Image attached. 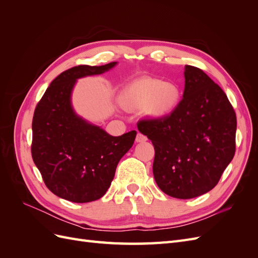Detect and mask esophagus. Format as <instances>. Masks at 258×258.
Returning <instances> with one entry per match:
<instances>
[{
	"label": "esophagus",
	"instance_id": "1",
	"mask_svg": "<svg viewBox=\"0 0 258 258\" xmlns=\"http://www.w3.org/2000/svg\"><path fill=\"white\" fill-rule=\"evenodd\" d=\"M146 140H147V138L145 136H143L142 134H140V132L137 135V138H136V141L137 142H139V143L140 142H145Z\"/></svg>",
	"mask_w": 258,
	"mask_h": 258
}]
</instances>
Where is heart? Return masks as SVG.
Returning <instances> with one entry per match:
<instances>
[{"label": "heart", "instance_id": "b5f03b06", "mask_svg": "<svg viewBox=\"0 0 258 258\" xmlns=\"http://www.w3.org/2000/svg\"><path fill=\"white\" fill-rule=\"evenodd\" d=\"M181 92L175 84L144 77L130 83L119 96L120 105L128 111L146 107L153 116H166L176 107Z\"/></svg>", "mask_w": 258, "mask_h": 258}]
</instances>
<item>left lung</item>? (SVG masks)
I'll list each match as a JSON object with an SVG mask.
<instances>
[{"label":"left lung","instance_id":"obj_1","mask_svg":"<svg viewBox=\"0 0 258 258\" xmlns=\"http://www.w3.org/2000/svg\"><path fill=\"white\" fill-rule=\"evenodd\" d=\"M183 99L174 110L138 122L155 148L153 173L159 188L178 199L216 186L236 152L237 117L223 89L202 70L186 66Z\"/></svg>","mask_w":258,"mask_h":258}]
</instances>
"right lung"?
<instances>
[{
    "instance_id": "obj_1",
    "label": "right lung",
    "mask_w": 258,
    "mask_h": 258,
    "mask_svg": "<svg viewBox=\"0 0 258 258\" xmlns=\"http://www.w3.org/2000/svg\"><path fill=\"white\" fill-rule=\"evenodd\" d=\"M115 64L67 70L50 83L35 107L31 154L45 185L60 198L79 204L100 199L119 160L134 145L136 130L112 137L82 119L71 106L77 79L102 74Z\"/></svg>"
}]
</instances>
